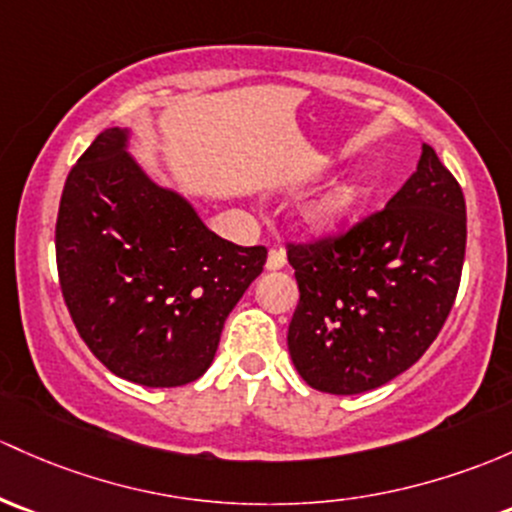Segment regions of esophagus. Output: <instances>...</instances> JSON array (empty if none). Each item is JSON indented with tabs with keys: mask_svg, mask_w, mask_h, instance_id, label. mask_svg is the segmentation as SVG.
I'll return each mask as SVG.
<instances>
[{
	"mask_svg": "<svg viewBox=\"0 0 512 512\" xmlns=\"http://www.w3.org/2000/svg\"><path fill=\"white\" fill-rule=\"evenodd\" d=\"M287 265V255H284V250H270V255H267V270H282V267Z\"/></svg>",
	"mask_w": 512,
	"mask_h": 512,
	"instance_id": "obj_1",
	"label": "esophagus"
}]
</instances>
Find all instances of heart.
I'll use <instances>...</instances> for the list:
<instances>
[{
    "instance_id": "b5f03b06",
    "label": "heart",
    "mask_w": 512,
    "mask_h": 512,
    "mask_svg": "<svg viewBox=\"0 0 512 512\" xmlns=\"http://www.w3.org/2000/svg\"><path fill=\"white\" fill-rule=\"evenodd\" d=\"M365 184L363 179H346L333 184L328 191L316 196L314 201L306 206V223L316 230V233H328V230H336L348 215L353 213V208L358 206V201L363 198Z\"/></svg>"
}]
</instances>
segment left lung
Instances as JSON below:
<instances>
[{
	"label": "left lung",
	"instance_id": "obj_1",
	"mask_svg": "<svg viewBox=\"0 0 512 512\" xmlns=\"http://www.w3.org/2000/svg\"><path fill=\"white\" fill-rule=\"evenodd\" d=\"M464 252V191L429 144L383 211L289 245L299 304L287 346L306 385L358 395L417 363L454 306Z\"/></svg>",
	"mask_w": 512,
	"mask_h": 512
}]
</instances>
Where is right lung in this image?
<instances>
[{"instance_id":"1","label":"right lung","mask_w":512,"mask_h":512,"mask_svg":"<svg viewBox=\"0 0 512 512\" xmlns=\"http://www.w3.org/2000/svg\"><path fill=\"white\" fill-rule=\"evenodd\" d=\"M127 139V129H105L68 174L58 279L80 338L110 373L179 387L211 368L267 250L218 238L184 196L144 174Z\"/></svg>"}]
</instances>
